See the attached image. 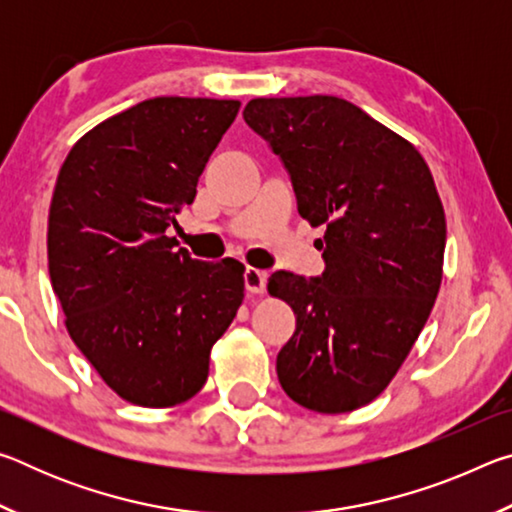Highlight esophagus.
<instances>
[{
	"label": "esophagus",
	"instance_id": "1",
	"mask_svg": "<svg viewBox=\"0 0 512 512\" xmlns=\"http://www.w3.org/2000/svg\"><path fill=\"white\" fill-rule=\"evenodd\" d=\"M266 271H259V268H246L244 273V284H246V291L253 293V296H262L266 291Z\"/></svg>",
	"mask_w": 512,
	"mask_h": 512
}]
</instances>
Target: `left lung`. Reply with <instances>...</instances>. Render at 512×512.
Returning <instances> with one entry per match:
<instances>
[{"instance_id":"1","label":"left lung","mask_w":512,"mask_h":512,"mask_svg":"<svg viewBox=\"0 0 512 512\" xmlns=\"http://www.w3.org/2000/svg\"><path fill=\"white\" fill-rule=\"evenodd\" d=\"M244 119L289 169L302 219L325 225L323 275L268 277L296 314L277 379L309 411H357L386 391L438 298L443 201L420 151L350 101L253 99Z\"/></svg>"}]
</instances>
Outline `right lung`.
<instances>
[{
  "label": "right lung",
  "mask_w": 512,
  "mask_h": 512,
  "mask_svg": "<svg viewBox=\"0 0 512 512\" xmlns=\"http://www.w3.org/2000/svg\"><path fill=\"white\" fill-rule=\"evenodd\" d=\"M239 101L158 97L67 153L49 205L51 287L76 348L121 400L169 409L201 391L244 302V264L198 262L167 228Z\"/></svg>",
  "instance_id": "right-lung-1"
}]
</instances>
